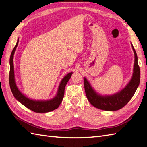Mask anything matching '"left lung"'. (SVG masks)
I'll return each instance as SVG.
<instances>
[{"label": "left lung", "instance_id": "obj_1", "mask_svg": "<svg viewBox=\"0 0 147 147\" xmlns=\"http://www.w3.org/2000/svg\"><path fill=\"white\" fill-rule=\"evenodd\" d=\"M134 53V64L132 76L129 82L120 91L112 95L102 96L98 94L91 86L88 80L84 77V86L87 99L95 107L106 111H115L126 105L134 96L139 85L140 71L135 49L131 43Z\"/></svg>", "mask_w": 147, "mask_h": 147}]
</instances>
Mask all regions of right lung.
Instances as JSON below:
<instances>
[{
	"mask_svg": "<svg viewBox=\"0 0 147 147\" xmlns=\"http://www.w3.org/2000/svg\"><path fill=\"white\" fill-rule=\"evenodd\" d=\"M19 42V38L18 40L15 47L13 48L10 55V75H9V83L11 91L14 96L15 99L19 101L21 104L26 107L28 109L31 110L34 112L37 113H47L51 112L58 108L61 104L62 100L64 96V90L65 85L67 83L69 79L73 74V72H70L67 74L62 79L61 83L58 87V90L56 93V95L53 99L46 100H34L28 98L22 93L19 89L18 88L15 82V71L14 65H13V56H14L16 48Z\"/></svg>",
	"mask_w": 147,
	"mask_h": 147,
	"instance_id": "right-lung-1",
	"label": "right lung"
}]
</instances>
